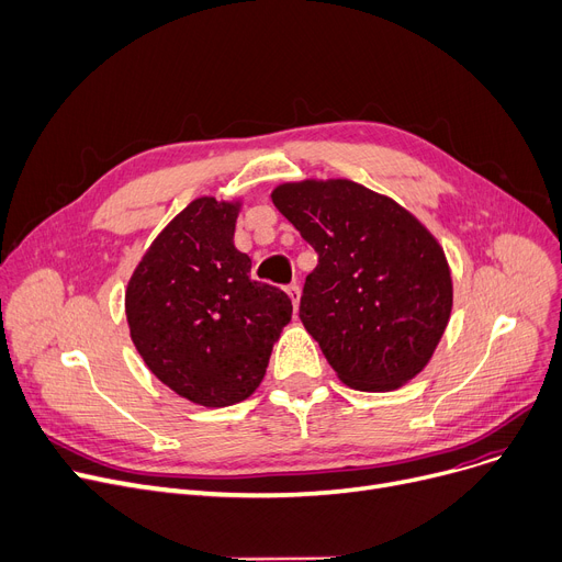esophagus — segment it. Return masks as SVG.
Returning a JSON list of instances; mask_svg holds the SVG:
<instances>
[{"label": "esophagus", "mask_w": 562, "mask_h": 562, "mask_svg": "<svg viewBox=\"0 0 562 562\" xmlns=\"http://www.w3.org/2000/svg\"><path fill=\"white\" fill-rule=\"evenodd\" d=\"M285 292L290 295L292 304H295V308H297V306H300V295H302V288H300V283H290V285L285 288Z\"/></svg>", "instance_id": "obj_1"}]
</instances>
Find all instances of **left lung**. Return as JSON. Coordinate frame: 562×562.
I'll return each mask as SVG.
<instances>
[{
    "instance_id": "left-lung-1",
    "label": "left lung",
    "mask_w": 562,
    "mask_h": 562,
    "mask_svg": "<svg viewBox=\"0 0 562 562\" xmlns=\"http://www.w3.org/2000/svg\"><path fill=\"white\" fill-rule=\"evenodd\" d=\"M272 201L317 254L300 317L336 375L359 391L416 378L452 308L450 270L430 231L352 180L288 182Z\"/></svg>"
}]
</instances>
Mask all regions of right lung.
Masks as SVG:
<instances>
[{
	"instance_id": "obj_1",
	"label": "right lung",
	"mask_w": 562,
	"mask_h": 562,
	"mask_svg": "<svg viewBox=\"0 0 562 562\" xmlns=\"http://www.w3.org/2000/svg\"><path fill=\"white\" fill-rule=\"evenodd\" d=\"M237 203L196 199L162 231L132 274L125 315L153 375L203 407L247 400L292 317L277 285L249 277L233 245Z\"/></svg>"
}]
</instances>
